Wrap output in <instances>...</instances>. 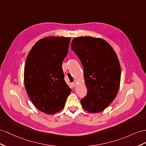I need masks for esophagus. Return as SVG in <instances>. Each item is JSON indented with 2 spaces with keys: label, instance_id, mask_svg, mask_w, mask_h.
<instances>
[{
  "label": "esophagus",
  "instance_id": "1",
  "mask_svg": "<svg viewBox=\"0 0 146 146\" xmlns=\"http://www.w3.org/2000/svg\"><path fill=\"white\" fill-rule=\"evenodd\" d=\"M72 86L73 87H75L76 86V81H74L73 83H72Z\"/></svg>",
  "mask_w": 146,
  "mask_h": 146
}]
</instances>
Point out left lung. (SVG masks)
<instances>
[{"instance_id":"8db88e82","label":"left lung","mask_w":146,"mask_h":146,"mask_svg":"<svg viewBox=\"0 0 146 146\" xmlns=\"http://www.w3.org/2000/svg\"><path fill=\"white\" fill-rule=\"evenodd\" d=\"M71 47L83 66L88 89L81 100L82 107L91 113L101 111L114 100L119 89L121 68L117 55L101 38L75 37Z\"/></svg>"}]
</instances>
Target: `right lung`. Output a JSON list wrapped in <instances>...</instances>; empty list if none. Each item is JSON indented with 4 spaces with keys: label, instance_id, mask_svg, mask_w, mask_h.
<instances>
[{
    "label": "right lung",
    "instance_id": "right-lung-1",
    "mask_svg": "<svg viewBox=\"0 0 146 146\" xmlns=\"http://www.w3.org/2000/svg\"><path fill=\"white\" fill-rule=\"evenodd\" d=\"M70 37L41 39L29 51L24 80L29 99L37 109L47 114L62 110L72 89L66 83L62 62L68 54Z\"/></svg>",
    "mask_w": 146,
    "mask_h": 146
}]
</instances>
